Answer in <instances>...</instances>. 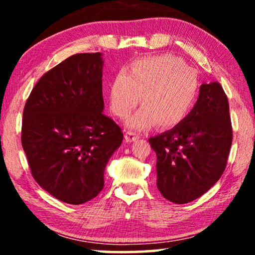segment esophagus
<instances>
[{"instance_id": "1", "label": "esophagus", "mask_w": 255, "mask_h": 255, "mask_svg": "<svg viewBox=\"0 0 255 255\" xmlns=\"http://www.w3.org/2000/svg\"><path fill=\"white\" fill-rule=\"evenodd\" d=\"M138 138H139V135L136 132L129 131V130L125 132V139H126V141H133V140L138 139Z\"/></svg>"}]
</instances>
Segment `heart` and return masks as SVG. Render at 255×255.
Returning a JSON list of instances; mask_svg holds the SVG:
<instances>
[{
	"label": "heart",
	"mask_w": 255,
	"mask_h": 255,
	"mask_svg": "<svg viewBox=\"0 0 255 255\" xmlns=\"http://www.w3.org/2000/svg\"><path fill=\"white\" fill-rule=\"evenodd\" d=\"M200 79L195 68L172 54L133 60L120 71L109 88L111 111L126 118L140 101L143 107L127 119V126L146 130L178 126L191 114L200 93Z\"/></svg>",
	"instance_id": "b5f03b06"
}]
</instances>
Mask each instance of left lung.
Returning a JSON list of instances; mask_svg holds the SVG:
<instances>
[{"instance_id":"obj_1","label":"left lung","mask_w":255,"mask_h":255,"mask_svg":"<svg viewBox=\"0 0 255 255\" xmlns=\"http://www.w3.org/2000/svg\"><path fill=\"white\" fill-rule=\"evenodd\" d=\"M233 140L227 96L218 82L201 84L184 122L148 141L156 153L157 188L174 204L206 193L225 171Z\"/></svg>"}]
</instances>
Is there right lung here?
I'll use <instances>...</instances> for the list:
<instances>
[{"instance_id":"1","label":"right lung","mask_w":255,"mask_h":255,"mask_svg":"<svg viewBox=\"0 0 255 255\" xmlns=\"http://www.w3.org/2000/svg\"><path fill=\"white\" fill-rule=\"evenodd\" d=\"M100 53L76 54L45 73L25 102L21 143L33 179L63 202L81 205L105 185L124 133L102 114Z\"/></svg>"}]
</instances>
